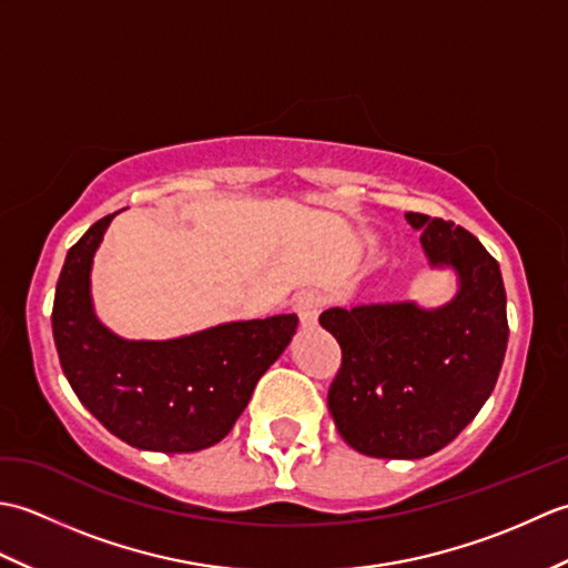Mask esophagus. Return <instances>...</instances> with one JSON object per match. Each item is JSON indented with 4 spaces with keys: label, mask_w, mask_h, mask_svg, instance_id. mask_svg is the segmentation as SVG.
Here are the masks:
<instances>
[{
    "label": "esophagus",
    "mask_w": 568,
    "mask_h": 568,
    "mask_svg": "<svg viewBox=\"0 0 568 568\" xmlns=\"http://www.w3.org/2000/svg\"><path fill=\"white\" fill-rule=\"evenodd\" d=\"M295 312L300 317V324H303L305 329H315L317 320H320V312H322V295H317V293L300 295L297 303H295Z\"/></svg>",
    "instance_id": "1"
}]
</instances>
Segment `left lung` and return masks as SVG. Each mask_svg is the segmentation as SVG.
Wrapping results in <instances>:
<instances>
[{
	"label": "left lung",
	"mask_w": 568,
	"mask_h": 568,
	"mask_svg": "<svg viewBox=\"0 0 568 568\" xmlns=\"http://www.w3.org/2000/svg\"><path fill=\"white\" fill-rule=\"evenodd\" d=\"M432 271H452L444 305L415 300L329 307L342 346L329 413L342 439L373 458H425L456 439L496 388L508 348L498 261L464 226L407 212Z\"/></svg>",
	"instance_id": "left-lung-1"
}]
</instances>
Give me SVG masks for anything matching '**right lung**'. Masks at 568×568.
Instances as JSON below:
<instances>
[{
    "mask_svg": "<svg viewBox=\"0 0 568 568\" xmlns=\"http://www.w3.org/2000/svg\"><path fill=\"white\" fill-rule=\"evenodd\" d=\"M119 212L68 251L53 303L60 366L80 403L143 452L190 454L232 432L258 378L293 342L297 315L222 322L173 339H126L94 312L92 263Z\"/></svg>",
    "mask_w": 568,
    "mask_h": 568,
    "instance_id": "1",
    "label": "right lung"
}]
</instances>
